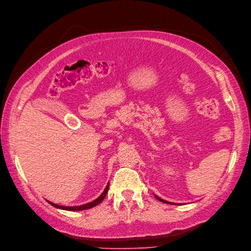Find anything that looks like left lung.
I'll return each instance as SVG.
<instances>
[{
	"label": "left lung",
	"mask_w": 251,
	"mask_h": 251,
	"mask_svg": "<svg viewBox=\"0 0 251 251\" xmlns=\"http://www.w3.org/2000/svg\"><path fill=\"white\" fill-rule=\"evenodd\" d=\"M155 198L158 200V201H162V202H165V203H171V205H176L175 202H170V201H164V200H162V199H160L159 197H157V196H155Z\"/></svg>",
	"instance_id": "obj_1"
}]
</instances>
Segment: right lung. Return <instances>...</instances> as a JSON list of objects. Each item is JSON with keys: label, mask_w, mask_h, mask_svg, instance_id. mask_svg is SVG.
<instances>
[{"label": "right lung", "mask_w": 251, "mask_h": 251, "mask_svg": "<svg viewBox=\"0 0 251 251\" xmlns=\"http://www.w3.org/2000/svg\"><path fill=\"white\" fill-rule=\"evenodd\" d=\"M108 185H109V182L107 183V185H106V187H105V189L103 190V192H102L100 196L96 199V200H94L93 201H90V202H88V203H85V205H80V206H73V207H69V206H60V205H58V203H54V202H51V201H48L51 206H53V207H55V208H58V209H62V210H66V211H81V210H87V209H91V208H93V207H95V206H97V205H99V203L104 200V198H105V196L107 194V191H108Z\"/></svg>", "instance_id": "obj_1"}]
</instances>
